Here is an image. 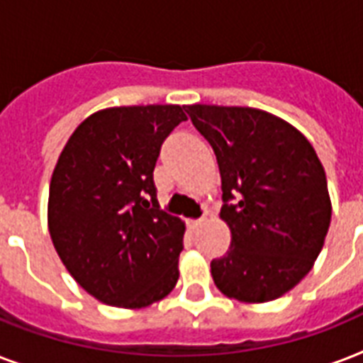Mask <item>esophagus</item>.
Segmentation results:
<instances>
[{"label":"esophagus","instance_id":"1","mask_svg":"<svg viewBox=\"0 0 363 363\" xmlns=\"http://www.w3.org/2000/svg\"><path fill=\"white\" fill-rule=\"evenodd\" d=\"M201 222H203V218H192V220H188V228L194 232V230H198L201 226Z\"/></svg>","mask_w":363,"mask_h":363}]
</instances>
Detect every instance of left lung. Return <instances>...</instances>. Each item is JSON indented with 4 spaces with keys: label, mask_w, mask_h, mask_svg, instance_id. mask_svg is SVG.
I'll return each instance as SVG.
<instances>
[{
    "label": "left lung",
    "mask_w": 363,
    "mask_h": 363,
    "mask_svg": "<svg viewBox=\"0 0 363 363\" xmlns=\"http://www.w3.org/2000/svg\"><path fill=\"white\" fill-rule=\"evenodd\" d=\"M216 154L220 218L232 245L211 262L228 298L264 303L292 290L326 239L332 203L311 143L288 122L250 107H184Z\"/></svg>",
    "instance_id": "left-lung-1"
}]
</instances>
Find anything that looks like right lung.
I'll use <instances>...</instances> for the list:
<instances>
[{
    "mask_svg": "<svg viewBox=\"0 0 363 363\" xmlns=\"http://www.w3.org/2000/svg\"><path fill=\"white\" fill-rule=\"evenodd\" d=\"M179 105L99 111L60 154L48 230L71 277L99 301L145 307L179 281L184 224L160 209L154 165L165 137L186 121Z\"/></svg>",
    "mask_w": 363,
    "mask_h": 363,
    "instance_id": "right-lung-1",
    "label": "right lung"
}]
</instances>
